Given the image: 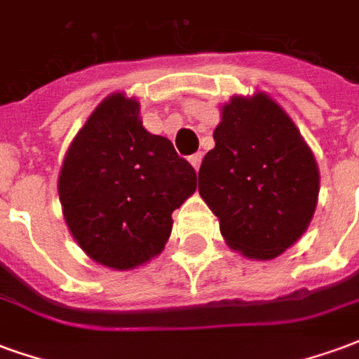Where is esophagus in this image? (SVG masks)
Returning <instances> with one entry per match:
<instances>
[{"instance_id": "obj_1", "label": "esophagus", "mask_w": 359, "mask_h": 359, "mask_svg": "<svg viewBox=\"0 0 359 359\" xmlns=\"http://www.w3.org/2000/svg\"><path fill=\"white\" fill-rule=\"evenodd\" d=\"M188 161H190L192 167L198 171V169H200V163H202V154H194V156H190L188 157Z\"/></svg>"}]
</instances>
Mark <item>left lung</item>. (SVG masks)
Instances as JSON below:
<instances>
[{
  "mask_svg": "<svg viewBox=\"0 0 359 359\" xmlns=\"http://www.w3.org/2000/svg\"><path fill=\"white\" fill-rule=\"evenodd\" d=\"M203 157L198 190L233 250L273 259L308 229L319 194L311 149L269 95H234Z\"/></svg>",
  "mask_w": 359,
  "mask_h": 359,
  "instance_id": "8db88e82",
  "label": "left lung"
}]
</instances>
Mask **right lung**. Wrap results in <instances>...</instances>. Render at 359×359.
Listing matches in <instances>:
<instances>
[{
    "label": "right lung",
    "instance_id": "1",
    "mask_svg": "<svg viewBox=\"0 0 359 359\" xmlns=\"http://www.w3.org/2000/svg\"><path fill=\"white\" fill-rule=\"evenodd\" d=\"M140 103L105 97L71 144L59 200L74 241L94 262L133 269L163 250L172 211L196 190V171L171 140L148 133Z\"/></svg>",
    "mask_w": 359,
    "mask_h": 359
}]
</instances>
